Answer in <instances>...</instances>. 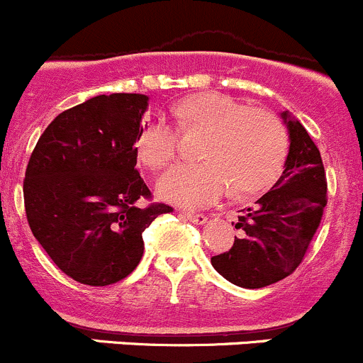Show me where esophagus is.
I'll list each match as a JSON object with an SVG mask.
<instances>
[{"mask_svg": "<svg viewBox=\"0 0 363 363\" xmlns=\"http://www.w3.org/2000/svg\"><path fill=\"white\" fill-rule=\"evenodd\" d=\"M182 215L185 218H189L190 222H194V224H203V222H206V215H204V213H196V211L183 210Z\"/></svg>", "mask_w": 363, "mask_h": 363, "instance_id": "esophagus-1", "label": "esophagus"}]
</instances>
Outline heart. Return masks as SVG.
I'll list each match as a JSON object with an SVG mask.
<instances>
[{"mask_svg":"<svg viewBox=\"0 0 363 363\" xmlns=\"http://www.w3.org/2000/svg\"><path fill=\"white\" fill-rule=\"evenodd\" d=\"M183 132L204 130L197 164L173 167L159 182L160 196L183 206H206L231 192L257 194L272 186L284 167L288 132L277 114L222 93H199L174 107ZM180 129L164 116L150 121L138 138V157L159 173L178 155Z\"/></svg>","mask_w":363,"mask_h":363,"instance_id":"1","label":"heart"}]
</instances>
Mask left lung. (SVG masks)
Here are the masks:
<instances>
[{
	"mask_svg": "<svg viewBox=\"0 0 363 363\" xmlns=\"http://www.w3.org/2000/svg\"><path fill=\"white\" fill-rule=\"evenodd\" d=\"M289 153L281 178L250 208L240 210L235 228L242 236L228 252L211 257L215 270L247 289H259L291 275L307 254L321 224L326 173L321 153L303 125L282 113Z\"/></svg>",
	"mask_w": 363,
	"mask_h": 363,
	"instance_id": "8db88e82",
	"label": "left lung"
}]
</instances>
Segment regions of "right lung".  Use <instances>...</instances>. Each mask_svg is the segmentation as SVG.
Segmentation results:
<instances>
[{"instance_id":"right-lung-1","label":"right lung","mask_w":363,"mask_h":363,"mask_svg":"<svg viewBox=\"0 0 363 363\" xmlns=\"http://www.w3.org/2000/svg\"><path fill=\"white\" fill-rule=\"evenodd\" d=\"M146 107L148 96L138 93L93 96L55 118L28 162L23 190L31 233L81 284L109 286L130 275L145 252V229L173 211L152 203L135 169Z\"/></svg>"}]
</instances>
